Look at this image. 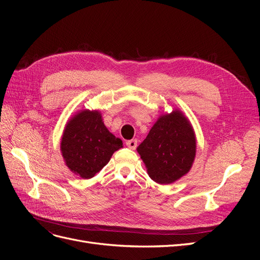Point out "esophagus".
<instances>
[{
	"instance_id": "34e87169",
	"label": "esophagus",
	"mask_w": 260,
	"mask_h": 260,
	"mask_svg": "<svg viewBox=\"0 0 260 260\" xmlns=\"http://www.w3.org/2000/svg\"><path fill=\"white\" fill-rule=\"evenodd\" d=\"M125 145H127L130 149H136V147L138 145V141L136 139L129 140V141H127V142H125Z\"/></svg>"
}]
</instances>
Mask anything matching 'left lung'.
Masks as SVG:
<instances>
[{
  "mask_svg": "<svg viewBox=\"0 0 260 260\" xmlns=\"http://www.w3.org/2000/svg\"><path fill=\"white\" fill-rule=\"evenodd\" d=\"M138 152L155 182H175L187 174L195 157L196 143L190 122L178 111L161 116Z\"/></svg>",
  "mask_w": 260,
  "mask_h": 260,
  "instance_id": "1",
  "label": "left lung"
}]
</instances>
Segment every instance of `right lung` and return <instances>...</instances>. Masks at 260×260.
Masks as SVG:
<instances>
[{
  "label": "right lung",
  "mask_w": 260,
  "mask_h": 260,
  "mask_svg": "<svg viewBox=\"0 0 260 260\" xmlns=\"http://www.w3.org/2000/svg\"><path fill=\"white\" fill-rule=\"evenodd\" d=\"M121 147V140L107 130L101 114L90 111L79 113L67 123L60 142L68 168L83 179L95 176Z\"/></svg>",
  "instance_id": "add662e5"
}]
</instances>
